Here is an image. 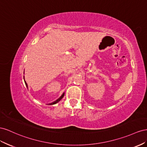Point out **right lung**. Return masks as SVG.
Instances as JSON below:
<instances>
[{
  "instance_id": "1",
  "label": "right lung",
  "mask_w": 147,
  "mask_h": 147,
  "mask_svg": "<svg viewBox=\"0 0 147 147\" xmlns=\"http://www.w3.org/2000/svg\"><path fill=\"white\" fill-rule=\"evenodd\" d=\"M23 78H24V82H25V84H26V87L27 88H28V84H27V83H26V82L25 81V79H24V76H23ZM64 95H65V92H63V94L60 96V97H59L58 98L57 100H56L55 101H54V102H52V103H49V105H54V104H56V103H57L58 102H60V100L63 98V97H64Z\"/></svg>"
}]
</instances>
